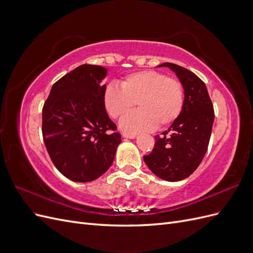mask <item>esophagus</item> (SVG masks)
I'll return each mask as SVG.
<instances>
[{
    "label": "esophagus",
    "mask_w": 253,
    "mask_h": 253,
    "mask_svg": "<svg viewBox=\"0 0 253 253\" xmlns=\"http://www.w3.org/2000/svg\"><path fill=\"white\" fill-rule=\"evenodd\" d=\"M122 136L125 137V138H128V139H135L136 138V135H134V134H126V133H124L122 134Z\"/></svg>",
    "instance_id": "34e87169"
}]
</instances>
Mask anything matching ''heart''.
Wrapping results in <instances>:
<instances>
[{
	"label": "heart",
	"instance_id": "heart-1",
	"mask_svg": "<svg viewBox=\"0 0 253 253\" xmlns=\"http://www.w3.org/2000/svg\"><path fill=\"white\" fill-rule=\"evenodd\" d=\"M120 86L111 83L103 91V104L110 116L119 118L132 109L141 110L122 117L119 127L128 134L167 126L178 118L183 105L181 83L156 71H142L126 76Z\"/></svg>",
	"mask_w": 253,
	"mask_h": 253
}]
</instances>
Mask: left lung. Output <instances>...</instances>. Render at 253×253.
<instances>
[{
    "instance_id": "obj_1",
    "label": "left lung",
    "mask_w": 253,
    "mask_h": 253,
    "mask_svg": "<svg viewBox=\"0 0 253 253\" xmlns=\"http://www.w3.org/2000/svg\"><path fill=\"white\" fill-rule=\"evenodd\" d=\"M183 88V105L178 118L162 136H155L154 149L143 156L145 165L167 181L187 178L200 166L212 132L214 110L206 84L195 74L177 64L166 62Z\"/></svg>"
}]
</instances>
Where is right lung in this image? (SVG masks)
<instances>
[{
    "label": "right lung",
    "instance_id": "add662e5",
    "mask_svg": "<svg viewBox=\"0 0 253 253\" xmlns=\"http://www.w3.org/2000/svg\"><path fill=\"white\" fill-rule=\"evenodd\" d=\"M108 70L83 64L53 84L42 110V134L51 162L66 178L88 182L112 166L119 133L103 104Z\"/></svg>",
    "mask_w": 253,
    "mask_h": 253
}]
</instances>
